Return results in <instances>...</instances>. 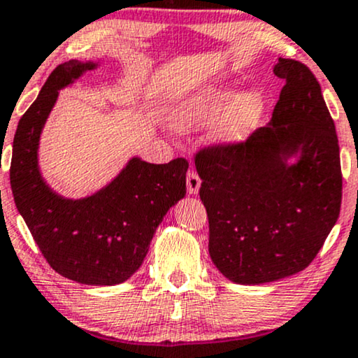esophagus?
<instances>
[{
	"instance_id": "34e87169",
	"label": "esophagus",
	"mask_w": 358,
	"mask_h": 358,
	"mask_svg": "<svg viewBox=\"0 0 358 358\" xmlns=\"http://www.w3.org/2000/svg\"><path fill=\"white\" fill-rule=\"evenodd\" d=\"M185 182H187V192L192 194V196H196L199 189H201V178H199L197 173L189 171L187 178H185Z\"/></svg>"
}]
</instances>
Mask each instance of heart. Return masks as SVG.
Returning <instances> with one entry per match:
<instances>
[{
  "label": "heart",
  "mask_w": 358,
  "mask_h": 358,
  "mask_svg": "<svg viewBox=\"0 0 358 358\" xmlns=\"http://www.w3.org/2000/svg\"><path fill=\"white\" fill-rule=\"evenodd\" d=\"M263 111L264 96L257 90L236 94L230 87H210L180 101L173 124L180 133H190L215 123L212 141L219 146H236L255 133Z\"/></svg>",
  "instance_id": "obj_1"
}]
</instances>
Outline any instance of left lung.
<instances>
[{
  "label": "left lung",
  "mask_w": 358,
  "mask_h": 358,
  "mask_svg": "<svg viewBox=\"0 0 358 358\" xmlns=\"http://www.w3.org/2000/svg\"><path fill=\"white\" fill-rule=\"evenodd\" d=\"M273 72L285 87L270 124L241 145L207 148L196 156L208 253L236 285L303 271L341 212L338 139L321 85L298 60L280 57Z\"/></svg>",
  "instance_id": "obj_1"
}]
</instances>
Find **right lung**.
Wrapping results in <instances>:
<instances>
[{
    "label": "right lung",
    "mask_w": 358,
    "mask_h": 358,
    "mask_svg": "<svg viewBox=\"0 0 358 358\" xmlns=\"http://www.w3.org/2000/svg\"><path fill=\"white\" fill-rule=\"evenodd\" d=\"M99 62L69 60L54 69L17 123L9 169L17 212L54 271L92 286L127 281L146 258L155 231L185 196L189 162L151 164L134 156L92 196L67 199L49 187L39 169V139L59 90Z\"/></svg>",
    "instance_id": "right-lung-1"
}]
</instances>
